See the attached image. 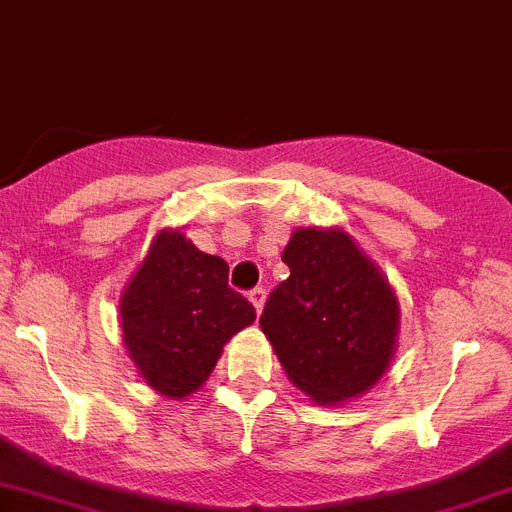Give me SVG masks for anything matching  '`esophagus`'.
I'll use <instances>...</instances> for the list:
<instances>
[{"mask_svg": "<svg viewBox=\"0 0 512 512\" xmlns=\"http://www.w3.org/2000/svg\"><path fill=\"white\" fill-rule=\"evenodd\" d=\"M248 300H251V305L256 308V316H259L261 308H264V300H266L264 287H253V290L248 292Z\"/></svg>", "mask_w": 512, "mask_h": 512, "instance_id": "1", "label": "esophagus"}]
</instances>
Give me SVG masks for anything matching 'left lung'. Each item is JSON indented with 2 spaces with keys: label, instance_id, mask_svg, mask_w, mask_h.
Wrapping results in <instances>:
<instances>
[{
  "label": "left lung",
  "instance_id": "left-lung-1",
  "mask_svg": "<svg viewBox=\"0 0 512 512\" xmlns=\"http://www.w3.org/2000/svg\"><path fill=\"white\" fill-rule=\"evenodd\" d=\"M282 261L290 277L259 323L292 386L321 406L368 393L399 339L401 308L388 277L342 227H298Z\"/></svg>",
  "mask_w": 512,
  "mask_h": 512
}]
</instances>
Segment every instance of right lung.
Here are the masks:
<instances>
[{
	"instance_id": "obj_1",
	"label": "right lung",
	"mask_w": 512,
	"mask_h": 512,
	"mask_svg": "<svg viewBox=\"0 0 512 512\" xmlns=\"http://www.w3.org/2000/svg\"><path fill=\"white\" fill-rule=\"evenodd\" d=\"M121 336L142 381L181 401L202 388L230 339L256 310L227 287V264L181 230L152 238L119 300Z\"/></svg>"
}]
</instances>
